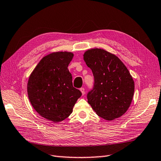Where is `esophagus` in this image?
I'll list each match as a JSON object with an SVG mask.
<instances>
[{"label": "esophagus", "instance_id": "esophagus-1", "mask_svg": "<svg viewBox=\"0 0 161 161\" xmlns=\"http://www.w3.org/2000/svg\"><path fill=\"white\" fill-rule=\"evenodd\" d=\"M80 91H81V92H82V95H84V94H85V89L83 88V87H82V88H80Z\"/></svg>", "mask_w": 161, "mask_h": 161}]
</instances>
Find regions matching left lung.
I'll return each mask as SVG.
<instances>
[{"instance_id":"left-lung-1","label":"left lung","mask_w":161,"mask_h":161,"mask_svg":"<svg viewBox=\"0 0 161 161\" xmlns=\"http://www.w3.org/2000/svg\"><path fill=\"white\" fill-rule=\"evenodd\" d=\"M84 60L94 76L93 88L87 93L88 103L106 120L123 115L132 101L134 82L130 72L115 55L103 49H91Z\"/></svg>"}]
</instances>
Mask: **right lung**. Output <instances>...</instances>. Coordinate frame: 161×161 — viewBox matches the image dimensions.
I'll return each instance as SVG.
<instances>
[{
    "mask_svg": "<svg viewBox=\"0 0 161 161\" xmlns=\"http://www.w3.org/2000/svg\"><path fill=\"white\" fill-rule=\"evenodd\" d=\"M71 52H53L43 57L29 78L27 93L33 108L43 118L57 123L72 112L81 92L72 85L68 66Z\"/></svg>",
    "mask_w": 161,
    "mask_h": 161,
    "instance_id": "1",
    "label": "right lung"
}]
</instances>
